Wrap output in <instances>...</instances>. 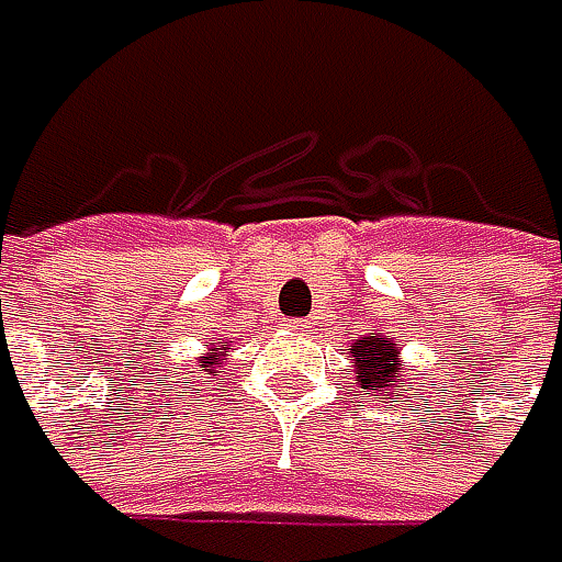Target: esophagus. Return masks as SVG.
<instances>
[{"label": "esophagus", "mask_w": 562, "mask_h": 562, "mask_svg": "<svg viewBox=\"0 0 562 562\" xmlns=\"http://www.w3.org/2000/svg\"><path fill=\"white\" fill-rule=\"evenodd\" d=\"M288 328H291V331H306V328H310V323H306V319H291V323H288Z\"/></svg>", "instance_id": "1"}]
</instances>
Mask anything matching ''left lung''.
Here are the masks:
<instances>
[{
    "mask_svg": "<svg viewBox=\"0 0 562 562\" xmlns=\"http://www.w3.org/2000/svg\"><path fill=\"white\" fill-rule=\"evenodd\" d=\"M353 363V385L360 392H367L370 398H395L398 392H407V373L405 360H402V348L392 335L370 328L363 338H357L348 345ZM420 373H414V379Z\"/></svg>",
    "mask_w": 562,
    "mask_h": 562,
    "instance_id": "1",
    "label": "left lung"
}]
</instances>
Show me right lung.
<instances>
[{"label": "right lung", "mask_w": 562, "mask_h": 562, "mask_svg": "<svg viewBox=\"0 0 562 562\" xmlns=\"http://www.w3.org/2000/svg\"><path fill=\"white\" fill-rule=\"evenodd\" d=\"M231 351H234V345H231V341H224V338L205 341V357H195V370H199L205 379H217L221 367L231 360Z\"/></svg>", "instance_id": "right-lung-1"}]
</instances>
